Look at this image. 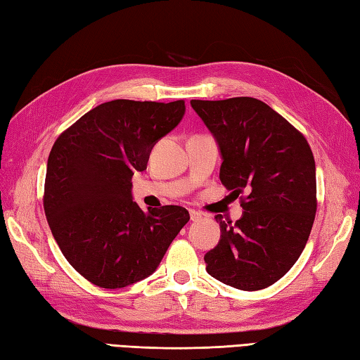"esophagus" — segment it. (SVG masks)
<instances>
[{"instance_id":"obj_1","label":"esophagus","mask_w":360,"mask_h":360,"mask_svg":"<svg viewBox=\"0 0 360 360\" xmlns=\"http://www.w3.org/2000/svg\"><path fill=\"white\" fill-rule=\"evenodd\" d=\"M202 218V215L200 212H196V210H190V219L192 221H200Z\"/></svg>"}]
</instances>
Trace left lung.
Returning a JSON list of instances; mask_svg holds the SVG:
<instances>
[{
	"instance_id": "obj_1",
	"label": "left lung",
	"mask_w": 360,
	"mask_h": 360,
	"mask_svg": "<svg viewBox=\"0 0 360 360\" xmlns=\"http://www.w3.org/2000/svg\"><path fill=\"white\" fill-rule=\"evenodd\" d=\"M190 105L218 143L221 182L236 196L248 193L235 224L215 217L221 238L204 257L207 272L236 289H264L294 266L314 223L316 162L309 143L257 98Z\"/></svg>"
}]
</instances>
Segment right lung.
<instances>
[{
    "instance_id": "obj_1",
    "label": "right lung",
    "mask_w": 360,
    "mask_h": 360,
    "mask_svg": "<svg viewBox=\"0 0 360 360\" xmlns=\"http://www.w3.org/2000/svg\"><path fill=\"white\" fill-rule=\"evenodd\" d=\"M184 101L117 98L96 106L58 136L49 153L44 213L70 264L88 281L117 289L147 278L190 215L179 205L143 212L131 178L151 148L178 127Z\"/></svg>"
}]
</instances>
